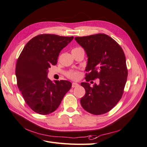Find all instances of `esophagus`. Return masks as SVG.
I'll return each instance as SVG.
<instances>
[{"label": "esophagus", "mask_w": 147, "mask_h": 147, "mask_svg": "<svg viewBox=\"0 0 147 147\" xmlns=\"http://www.w3.org/2000/svg\"><path fill=\"white\" fill-rule=\"evenodd\" d=\"M78 85H79V84L78 83H72V88H75V87L78 86Z\"/></svg>", "instance_id": "34e87169"}]
</instances>
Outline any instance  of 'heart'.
Here are the masks:
<instances>
[{"label":"heart","instance_id":"obj_1","mask_svg":"<svg viewBox=\"0 0 147 147\" xmlns=\"http://www.w3.org/2000/svg\"><path fill=\"white\" fill-rule=\"evenodd\" d=\"M81 49H83L81 47H76L74 48L72 51H77L79 50H81ZM66 76L68 78L72 80H78L80 78V73L77 70H70L69 72L66 73Z\"/></svg>","mask_w":147,"mask_h":147}]
</instances>
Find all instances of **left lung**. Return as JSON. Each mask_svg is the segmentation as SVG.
Returning <instances> with one entry per match:
<instances>
[{"label":"left lung","instance_id":"obj_1","mask_svg":"<svg viewBox=\"0 0 147 147\" xmlns=\"http://www.w3.org/2000/svg\"><path fill=\"white\" fill-rule=\"evenodd\" d=\"M88 56L85 83L81 85L85 94L80 100L88 112L99 115L109 112L117 104L127 81L126 57L122 48L112 37L97 34L75 38ZM99 78L92 87L87 82Z\"/></svg>","mask_w":147,"mask_h":147}]
</instances>
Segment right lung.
I'll list each match as a JSON object with an SVG mask.
<instances>
[{
  "label": "right lung",
  "instance_id": "obj_1",
  "mask_svg": "<svg viewBox=\"0 0 147 147\" xmlns=\"http://www.w3.org/2000/svg\"><path fill=\"white\" fill-rule=\"evenodd\" d=\"M73 38L40 34L30 39L21 51L15 69L17 85L26 103L35 112L48 115L55 112L72 87L67 80L53 83L47 75L48 69L57 64L61 51Z\"/></svg>",
  "mask_w": 147,
  "mask_h": 147
}]
</instances>
